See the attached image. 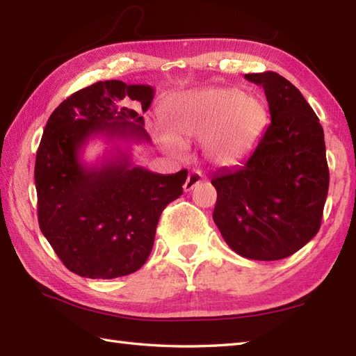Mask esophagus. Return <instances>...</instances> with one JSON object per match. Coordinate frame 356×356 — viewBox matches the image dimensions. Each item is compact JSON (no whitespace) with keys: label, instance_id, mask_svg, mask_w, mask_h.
I'll use <instances>...</instances> for the list:
<instances>
[{"label":"esophagus","instance_id":"obj_1","mask_svg":"<svg viewBox=\"0 0 356 356\" xmlns=\"http://www.w3.org/2000/svg\"><path fill=\"white\" fill-rule=\"evenodd\" d=\"M202 180H203V177H202V174H200L199 171L190 172V174H188L186 182H185V185H184V190H185V191H191L195 185L202 182Z\"/></svg>","mask_w":356,"mask_h":356}]
</instances>
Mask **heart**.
Masks as SVG:
<instances>
[{"label":"heart","mask_w":356,"mask_h":356,"mask_svg":"<svg viewBox=\"0 0 356 356\" xmlns=\"http://www.w3.org/2000/svg\"><path fill=\"white\" fill-rule=\"evenodd\" d=\"M266 107L260 97L237 88H208L179 97L166 111V122L182 139H202L211 163L229 166L243 157L266 125ZM176 149V142L165 139Z\"/></svg>","instance_id":"1"}]
</instances>
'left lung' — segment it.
Returning a JSON list of instances; mask_svg holds the SVG:
<instances>
[{
    "instance_id": "left-lung-1",
    "label": "left lung",
    "mask_w": 356,
    "mask_h": 356,
    "mask_svg": "<svg viewBox=\"0 0 356 356\" xmlns=\"http://www.w3.org/2000/svg\"><path fill=\"white\" fill-rule=\"evenodd\" d=\"M261 86L270 124L243 165L211 177L214 223L234 252L272 261L295 254L321 226L329 190L324 131L300 90L275 72L249 73Z\"/></svg>"
}]
</instances>
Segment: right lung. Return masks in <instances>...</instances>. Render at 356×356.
Here are the masks:
<instances>
[{
  "label": "right lung",
  "mask_w": 356,
  "mask_h": 356,
  "mask_svg": "<svg viewBox=\"0 0 356 356\" xmlns=\"http://www.w3.org/2000/svg\"><path fill=\"white\" fill-rule=\"evenodd\" d=\"M153 97L151 86L99 81L59 104L44 128L35 163L38 222L64 266L81 277L110 280L140 269L162 211L184 193L186 170L148 171L119 147L101 163L81 161L93 136L149 142L140 111Z\"/></svg>",
  "instance_id": "add662e5"
}]
</instances>
